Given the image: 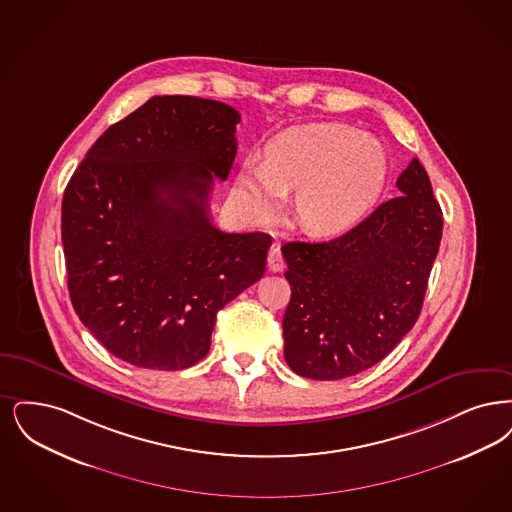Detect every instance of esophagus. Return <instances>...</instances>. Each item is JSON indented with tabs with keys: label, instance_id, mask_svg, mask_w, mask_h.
Instances as JSON below:
<instances>
[{
	"label": "esophagus",
	"instance_id": "1",
	"mask_svg": "<svg viewBox=\"0 0 512 512\" xmlns=\"http://www.w3.org/2000/svg\"><path fill=\"white\" fill-rule=\"evenodd\" d=\"M266 263H268V270H272V272H282V270L286 268V261H284V257H282V251H280L278 244H274V246L270 247Z\"/></svg>",
	"mask_w": 512,
	"mask_h": 512
}]
</instances>
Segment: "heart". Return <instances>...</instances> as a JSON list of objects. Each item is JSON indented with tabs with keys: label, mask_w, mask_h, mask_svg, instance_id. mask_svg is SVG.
Wrapping results in <instances>:
<instances>
[{
	"label": "heart",
	"mask_w": 512,
	"mask_h": 512,
	"mask_svg": "<svg viewBox=\"0 0 512 512\" xmlns=\"http://www.w3.org/2000/svg\"><path fill=\"white\" fill-rule=\"evenodd\" d=\"M387 177L389 158L379 141L341 123H310L276 135L263 162L247 160L236 184L261 219L276 217L287 192L297 190V223L310 234L329 236L368 215Z\"/></svg>",
	"instance_id": "1"
}]
</instances>
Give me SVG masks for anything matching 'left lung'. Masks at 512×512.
<instances>
[{
    "mask_svg": "<svg viewBox=\"0 0 512 512\" xmlns=\"http://www.w3.org/2000/svg\"><path fill=\"white\" fill-rule=\"evenodd\" d=\"M398 198L329 242L282 246L291 299L284 356L297 375L337 381L381 362L417 322L442 240V209L417 158Z\"/></svg>",
    "mask_w": 512,
    "mask_h": 512,
    "instance_id": "left-lung-1",
    "label": "left lung"
}]
</instances>
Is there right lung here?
<instances>
[{
	"mask_svg": "<svg viewBox=\"0 0 512 512\" xmlns=\"http://www.w3.org/2000/svg\"><path fill=\"white\" fill-rule=\"evenodd\" d=\"M240 114L200 97H152L110 125L62 198L76 314L116 358L184 369L211 347L217 312L265 274L272 238L209 217L236 158Z\"/></svg>",
	"mask_w": 512,
	"mask_h": 512,
	"instance_id": "add662e5",
	"label": "right lung"
}]
</instances>
